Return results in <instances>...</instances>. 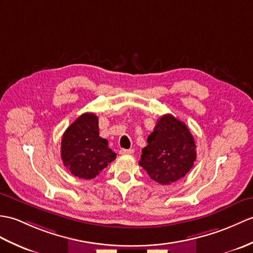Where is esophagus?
<instances>
[{
	"instance_id": "esophagus-1",
	"label": "esophagus",
	"mask_w": 253,
	"mask_h": 253,
	"mask_svg": "<svg viewBox=\"0 0 253 253\" xmlns=\"http://www.w3.org/2000/svg\"><path fill=\"white\" fill-rule=\"evenodd\" d=\"M120 153H121L122 155L132 154V153H133V150H132V149H129V150H127V149H122V150L120 151Z\"/></svg>"
}]
</instances>
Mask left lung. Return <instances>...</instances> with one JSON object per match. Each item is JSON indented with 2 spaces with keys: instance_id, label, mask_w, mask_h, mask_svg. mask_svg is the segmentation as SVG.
Masks as SVG:
<instances>
[{
  "instance_id": "8db88e82",
  "label": "left lung",
  "mask_w": 253,
  "mask_h": 253,
  "mask_svg": "<svg viewBox=\"0 0 253 253\" xmlns=\"http://www.w3.org/2000/svg\"><path fill=\"white\" fill-rule=\"evenodd\" d=\"M196 161L195 141L183 122L171 114L163 115L148 138L139 165L161 184L178 181Z\"/></svg>"
}]
</instances>
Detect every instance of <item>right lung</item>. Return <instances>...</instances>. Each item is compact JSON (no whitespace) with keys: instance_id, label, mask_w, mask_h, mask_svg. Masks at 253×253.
I'll list each match as a JSON object with an SVG mask.
<instances>
[{"instance_id":"right-lung-1","label":"right lung","mask_w":253,"mask_h":253,"mask_svg":"<svg viewBox=\"0 0 253 253\" xmlns=\"http://www.w3.org/2000/svg\"><path fill=\"white\" fill-rule=\"evenodd\" d=\"M115 157L108 140L99 136L98 117L93 113L82 114L63 133L61 160L75 177L96 178Z\"/></svg>"}]
</instances>
